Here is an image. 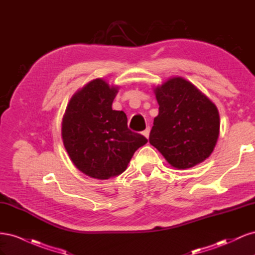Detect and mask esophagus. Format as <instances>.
<instances>
[{
	"label": "esophagus",
	"instance_id": "34e87169",
	"mask_svg": "<svg viewBox=\"0 0 255 255\" xmlns=\"http://www.w3.org/2000/svg\"><path fill=\"white\" fill-rule=\"evenodd\" d=\"M142 135L146 138V139H148L149 138V135H150V128H146L143 132H142Z\"/></svg>",
	"mask_w": 255,
	"mask_h": 255
}]
</instances>
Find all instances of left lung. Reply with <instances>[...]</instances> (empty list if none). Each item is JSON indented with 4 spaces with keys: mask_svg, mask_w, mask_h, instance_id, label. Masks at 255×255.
I'll list each match as a JSON object with an SVG mask.
<instances>
[{
    "mask_svg": "<svg viewBox=\"0 0 255 255\" xmlns=\"http://www.w3.org/2000/svg\"><path fill=\"white\" fill-rule=\"evenodd\" d=\"M158 107L149 141L167 163L188 169L210 157L220 132L217 106L194 84L181 76L153 88Z\"/></svg>",
    "mask_w": 255,
    "mask_h": 255,
    "instance_id": "obj_1",
    "label": "left lung"
}]
</instances>
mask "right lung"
I'll list each match as a JSON object with an SVG mask.
<instances>
[{"label": "right lung", "mask_w": 255, "mask_h": 255, "mask_svg": "<svg viewBox=\"0 0 255 255\" xmlns=\"http://www.w3.org/2000/svg\"><path fill=\"white\" fill-rule=\"evenodd\" d=\"M117 85L95 79L80 88L69 101L61 121V138L73 165L98 180L119 175L146 138L128 128L125 112L112 104Z\"/></svg>", "instance_id": "1"}]
</instances>
